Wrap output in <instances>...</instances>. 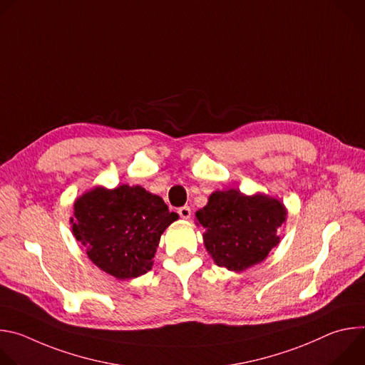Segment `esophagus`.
Wrapping results in <instances>:
<instances>
[{
	"label": "esophagus",
	"instance_id": "esophagus-1",
	"mask_svg": "<svg viewBox=\"0 0 365 365\" xmlns=\"http://www.w3.org/2000/svg\"><path fill=\"white\" fill-rule=\"evenodd\" d=\"M178 212H179L180 218H183V220H189V218H190V207H189V206H182V207H179Z\"/></svg>",
	"mask_w": 365,
	"mask_h": 365
}]
</instances>
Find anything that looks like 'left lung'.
Here are the masks:
<instances>
[{"label": "left lung", "instance_id": "1", "mask_svg": "<svg viewBox=\"0 0 365 365\" xmlns=\"http://www.w3.org/2000/svg\"><path fill=\"white\" fill-rule=\"evenodd\" d=\"M195 217L214 263L238 273L263 263L280 242L277 230L286 222L287 210L270 195L228 189L212 192Z\"/></svg>", "mask_w": 365, "mask_h": 365}]
</instances>
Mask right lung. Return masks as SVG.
<instances>
[{
	"instance_id": "obj_1",
	"label": "right lung",
	"mask_w": 365,
	"mask_h": 365,
	"mask_svg": "<svg viewBox=\"0 0 365 365\" xmlns=\"http://www.w3.org/2000/svg\"><path fill=\"white\" fill-rule=\"evenodd\" d=\"M179 220L159 195L141 186H95L73 203L71 228L91 262L118 280L153 267L160 237Z\"/></svg>"
}]
</instances>
